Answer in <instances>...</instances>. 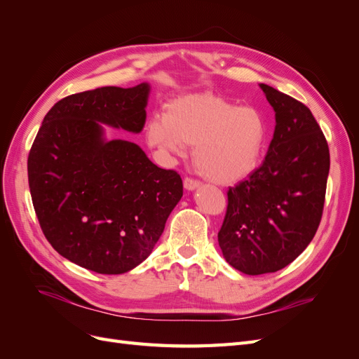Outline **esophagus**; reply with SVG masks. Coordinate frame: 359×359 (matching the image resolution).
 Listing matches in <instances>:
<instances>
[{
    "mask_svg": "<svg viewBox=\"0 0 359 359\" xmlns=\"http://www.w3.org/2000/svg\"><path fill=\"white\" fill-rule=\"evenodd\" d=\"M199 186H201V182H199L198 180L190 178V177L184 178V189H187V190H196Z\"/></svg>",
    "mask_w": 359,
    "mask_h": 359,
    "instance_id": "obj_1",
    "label": "esophagus"
}]
</instances>
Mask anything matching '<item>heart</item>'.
Returning a JSON list of instances; mask_svg holds the SVG:
<instances>
[{
	"label": "heart",
	"mask_w": 359,
	"mask_h": 359,
	"mask_svg": "<svg viewBox=\"0 0 359 359\" xmlns=\"http://www.w3.org/2000/svg\"><path fill=\"white\" fill-rule=\"evenodd\" d=\"M148 144L165 157L181 156L193 145V161L212 181L247 177L264 158L269 124L256 106H238L215 93H191L172 99L149 118Z\"/></svg>",
	"instance_id": "1"
}]
</instances>
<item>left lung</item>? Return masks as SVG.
Instances as JSON below:
<instances>
[{"label": "left lung", "instance_id": "1", "mask_svg": "<svg viewBox=\"0 0 359 359\" xmlns=\"http://www.w3.org/2000/svg\"><path fill=\"white\" fill-rule=\"evenodd\" d=\"M260 88L274 107V137L262 165L227 191L219 231L224 259L248 276L276 273L306 250L330 172L328 142L309 107L269 85Z\"/></svg>", "mask_w": 359, "mask_h": 359}]
</instances>
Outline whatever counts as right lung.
<instances>
[{
    "label": "right lung",
    "instance_id": "obj_1",
    "mask_svg": "<svg viewBox=\"0 0 359 359\" xmlns=\"http://www.w3.org/2000/svg\"><path fill=\"white\" fill-rule=\"evenodd\" d=\"M148 93L140 83L64 97L29 149L31 199L46 240L99 274H123L144 262L182 196L178 172L156 166L133 142L102 137L99 123L139 133Z\"/></svg>",
    "mask_w": 359,
    "mask_h": 359
}]
</instances>
